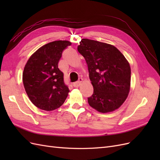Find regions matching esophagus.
Listing matches in <instances>:
<instances>
[{"instance_id":"obj_1","label":"esophagus","mask_w":160,"mask_h":160,"mask_svg":"<svg viewBox=\"0 0 160 160\" xmlns=\"http://www.w3.org/2000/svg\"><path fill=\"white\" fill-rule=\"evenodd\" d=\"M82 81H83V79L82 78H79V81H77V82H75V83H73V84H72V85H73L74 88H78V87H79L82 83Z\"/></svg>"}]
</instances>
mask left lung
<instances>
[{
    "label": "left lung",
    "instance_id": "obj_1",
    "mask_svg": "<svg viewBox=\"0 0 160 160\" xmlns=\"http://www.w3.org/2000/svg\"><path fill=\"white\" fill-rule=\"evenodd\" d=\"M77 50L88 64L93 87L89 105L103 113L119 108L130 90L131 68L126 58L115 46L88 38L81 39Z\"/></svg>",
    "mask_w": 160,
    "mask_h": 160
}]
</instances>
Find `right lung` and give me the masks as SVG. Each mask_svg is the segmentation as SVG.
<instances>
[{"instance_id": "obj_1", "label": "right lung", "mask_w": 160, "mask_h": 160, "mask_svg": "<svg viewBox=\"0 0 160 160\" xmlns=\"http://www.w3.org/2000/svg\"><path fill=\"white\" fill-rule=\"evenodd\" d=\"M69 41H55L42 46L30 57L22 72L26 93L37 108L53 111L64 103L69 92L63 73L58 68L62 52Z\"/></svg>"}]
</instances>
